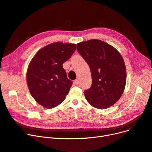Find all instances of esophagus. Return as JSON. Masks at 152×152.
I'll list each match as a JSON object with an SVG mask.
<instances>
[{
  "label": "esophagus",
  "instance_id": "obj_1",
  "mask_svg": "<svg viewBox=\"0 0 152 152\" xmlns=\"http://www.w3.org/2000/svg\"><path fill=\"white\" fill-rule=\"evenodd\" d=\"M78 83H79V81H78L77 80H75L74 81H73V84H74V85H77Z\"/></svg>",
  "mask_w": 152,
  "mask_h": 152
}]
</instances>
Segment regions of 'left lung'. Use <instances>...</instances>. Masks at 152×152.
Here are the masks:
<instances>
[{"mask_svg": "<svg viewBox=\"0 0 152 152\" xmlns=\"http://www.w3.org/2000/svg\"><path fill=\"white\" fill-rule=\"evenodd\" d=\"M77 50L91 73L92 85L84 92L88 102L98 109L113 106L126 85V66L121 55L114 47L98 39L78 43Z\"/></svg>", "mask_w": 152, "mask_h": 152, "instance_id": "8db88e82", "label": "left lung"}]
</instances>
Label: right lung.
Masks as SVG:
<instances>
[{
  "label": "right lung",
  "mask_w": 152,
  "mask_h": 152,
  "mask_svg": "<svg viewBox=\"0 0 152 152\" xmlns=\"http://www.w3.org/2000/svg\"><path fill=\"white\" fill-rule=\"evenodd\" d=\"M76 44L53 42L41 49L28 66L26 80L36 102L50 109L60 104L68 94L72 82L63 64L76 49Z\"/></svg>",
  "instance_id": "obj_1"
}]
</instances>
